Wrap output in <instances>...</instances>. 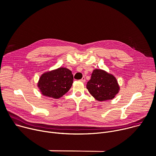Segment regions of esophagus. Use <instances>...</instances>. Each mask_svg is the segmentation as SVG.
<instances>
[{"label":"esophagus","instance_id":"1","mask_svg":"<svg viewBox=\"0 0 156 156\" xmlns=\"http://www.w3.org/2000/svg\"><path fill=\"white\" fill-rule=\"evenodd\" d=\"M81 82H83V83H85V81H86V80H85V77L83 76V77L81 78Z\"/></svg>","mask_w":156,"mask_h":156}]
</instances>
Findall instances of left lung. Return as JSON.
Here are the masks:
<instances>
[{"instance_id":"obj_1","label":"left lung","mask_w":156,"mask_h":156,"mask_svg":"<svg viewBox=\"0 0 156 156\" xmlns=\"http://www.w3.org/2000/svg\"><path fill=\"white\" fill-rule=\"evenodd\" d=\"M87 88L99 101L112 100L120 90L115 76L101 69L93 70Z\"/></svg>"}]
</instances>
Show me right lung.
I'll use <instances>...</instances> for the list:
<instances>
[{
  "instance_id": "right-lung-1",
  "label": "right lung",
  "mask_w": 156,
  "mask_h": 156,
  "mask_svg": "<svg viewBox=\"0 0 156 156\" xmlns=\"http://www.w3.org/2000/svg\"><path fill=\"white\" fill-rule=\"evenodd\" d=\"M73 76L66 68L60 67L42 74L37 83L41 94L58 99L66 93L72 86Z\"/></svg>"
}]
</instances>
